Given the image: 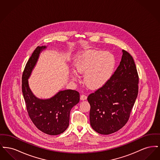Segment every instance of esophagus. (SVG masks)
<instances>
[{"label": "esophagus", "mask_w": 160, "mask_h": 160, "mask_svg": "<svg viewBox=\"0 0 160 160\" xmlns=\"http://www.w3.org/2000/svg\"><path fill=\"white\" fill-rule=\"evenodd\" d=\"M87 99V96L84 95V94H82L80 95V99L81 100H85V99Z\"/></svg>", "instance_id": "esophagus-1"}]
</instances>
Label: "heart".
Here are the masks:
<instances>
[{
	"label": "heart",
	"mask_w": 160,
	"mask_h": 160,
	"mask_svg": "<svg viewBox=\"0 0 160 160\" xmlns=\"http://www.w3.org/2000/svg\"><path fill=\"white\" fill-rule=\"evenodd\" d=\"M116 64L114 55L108 52L94 51L83 54L75 64L76 71L84 75V82L92 90L104 86L112 76ZM76 73L72 78L77 79Z\"/></svg>",
	"instance_id": "obj_1"
}]
</instances>
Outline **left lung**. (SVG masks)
Here are the masks:
<instances>
[{
  "mask_svg": "<svg viewBox=\"0 0 160 160\" xmlns=\"http://www.w3.org/2000/svg\"><path fill=\"white\" fill-rule=\"evenodd\" d=\"M119 65L106 84L91 93L90 123L101 134H112L129 120L138 92V75L130 54L122 50Z\"/></svg>",
  "mask_w": 160,
  "mask_h": 160,
  "instance_id": "1",
  "label": "left lung"
}]
</instances>
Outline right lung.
Returning <instances> with one entry per match:
<instances>
[{"instance_id":"right-lung-1","label":"right lung","mask_w":160,"mask_h":160,"mask_svg":"<svg viewBox=\"0 0 160 160\" xmlns=\"http://www.w3.org/2000/svg\"><path fill=\"white\" fill-rule=\"evenodd\" d=\"M46 48L38 46L28 61L22 75V92L28 113L34 125L42 132L55 136L68 127L71 110L79 102L80 94L75 90L68 89L59 92L50 99H41L32 93L28 79L40 52Z\"/></svg>"}]
</instances>
